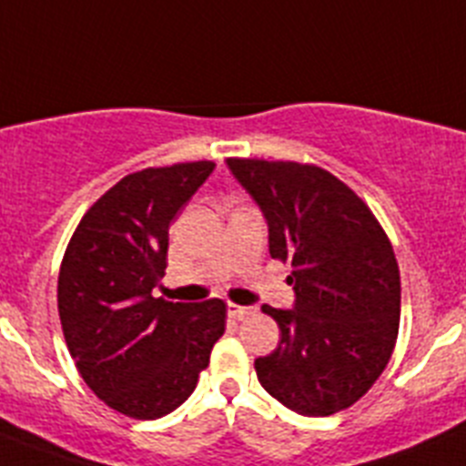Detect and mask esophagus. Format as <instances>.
<instances>
[{
  "label": "esophagus",
  "instance_id": "esophagus-1",
  "mask_svg": "<svg viewBox=\"0 0 466 466\" xmlns=\"http://www.w3.org/2000/svg\"><path fill=\"white\" fill-rule=\"evenodd\" d=\"M254 312V308L249 306H238V303H228V315L236 317V319H245V317H249Z\"/></svg>",
  "mask_w": 466,
  "mask_h": 466
}]
</instances>
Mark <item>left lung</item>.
<instances>
[{"label":"left lung","mask_w":466,"mask_h":466,"mask_svg":"<svg viewBox=\"0 0 466 466\" xmlns=\"http://www.w3.org/2000/svg\"><path fill=\"white\" fill-rule=\"evenodd\" d=\"M268 221L270 257L291 263V310L263 306L279 343L254 361L270 397L300 415L360 401L392 357L401 278L392 242L339 177L308 163L226 158Z\"/></svg>","instance_id":"obj_1"}]
</instances>
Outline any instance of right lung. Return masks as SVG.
<instances>
[{"instance_id":"add662e5","label":"right lung","mask_w":466,"mask_h":466,"mask_svg":"<svg viewBox=\"0 0 466 466\" xmlns=\"http://www.w3.org/2000/svg\"><path fill=\"white\" fill-rule=\"evenodd\" d=\"M214 170L212 160L147 167L90 205L65 249L57 312L86 385L109 409L156 420L182 406L224 336L226 303L154 299L167 230Z\"/></svg>"}]
</instances>
